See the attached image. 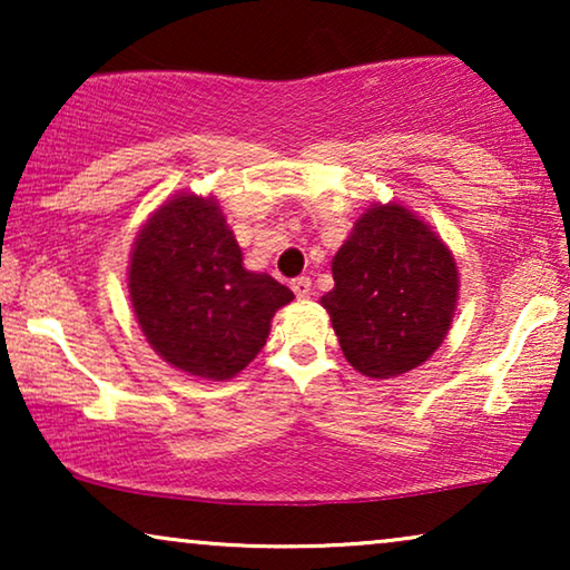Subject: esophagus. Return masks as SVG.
Instances as JSON below:
<instances>
[{"label": "esophagus", "instance_id": "1", "mask_svg": "<svg viewBox=\"0 0 570 570\" xmlns=\"http://www.w3.org/2000/svg\"><path fill=\"white\" fill-rule=\"evenodd\" d=\"M291 287H293L295 298H298V301H308V298H311V279H308V277L293 279Z\"/></svg>", "mask_w": 570, "mask_h": 570}]
</instances>
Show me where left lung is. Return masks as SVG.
<instances>
[{"label":"left lung","instance_id":"1","mask_svg":"<svg viewBox=\"0 0 570 570\" xmlns=\"http://www.w3.org/2000/svg\"><path fill=\"white\" fill-rule=\"evenodd\" d=\"M322 295L342 353L368 379L423 365L454 322L459 269L439 233L400 202H373L332 259Z\"/></svg>","mask_w":570,"mask_h":570}]
</instances>
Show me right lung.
Returning a JSON list of instances; mask_svg holds the SVG:
<instances>
[{
  "label": "right lung",
  "instance_id": "right-lung-1",
  "mask_svg": "<svg viewBox=\"0 0 570 570\" xmlns=\"http://www.w3.org/2000/svg\"><path fill=\"white\" fill-rule=\"evenodd\" d=\"M129 301L145 340L176 371L238 376L269 337L291 287L244 267L217 197L178 191L150 213L131 244Z\"/></svg>",
  "mask_w": 570,
  "mask_h": 570
}]
</instances>
